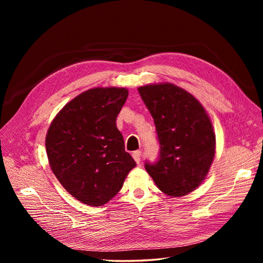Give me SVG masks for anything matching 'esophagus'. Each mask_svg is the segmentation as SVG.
Segmentation results:
<instances>
[{
	"instance_id": "1",
	"label": "esophagus",
	"mask_w": 263,
	"mask_h": 263,
	"mask_svg": "<svg viewBox=\"0 0 263 263\" xmlns=\"http://www.w3.org/2000/svg\"><path fill=\"white\" fill-rule=\"evenodd\" d=\"M133 158L135 159V161H136L139 164L140 161H141V151L140 150L134 151V153H133Z\"/></svg>"
}]
</instances>
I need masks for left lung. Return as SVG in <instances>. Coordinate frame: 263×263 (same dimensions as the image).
<instances>
[{
  "label": "left lung",
  "instance_id": "left-lung-1",
  "mask_svg": "<svg viewBox=\"0 0 263 263\" xmlns=\"http://www.w3.org/2000/svg\"><path fill=\"white\" fill-rule=\"evenodd\" d=\"M154 118L160 150L145 168L156 185L170 196L200 186L215 156V134L204 107L192 94L172 83L138 87Z\"/></svg>",
  "mask_w": 263,
  "mask_h": 263
}]
</instances>
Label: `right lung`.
Instances as JSON below:
<instances>
[{
	"instance_id": "1",
	"label": "right lung",
	"mask_w": 263,
	"mask_h": 263,
	"mask_svg": "<svg viewBox=\"0 0 263 263\" xmlns=\"http://www.w3.org/2000/svg\"><path fill=\"white\" fill-rule=\"evenodd\" d=\"M127 97L124 87L87 90L63 106L47 133L46 151L52 172L84 204L107 203L136 166L116 127Z\"/></svg>"
}]
</instances>
